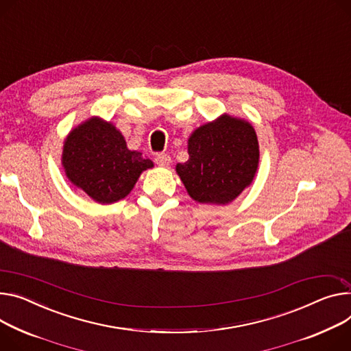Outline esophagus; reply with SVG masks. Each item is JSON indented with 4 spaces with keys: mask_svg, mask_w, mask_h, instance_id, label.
Returning <instances> with one entry per match:
<instances>
[{
    "mask_svg": "<svg viewBox=\"0 0 351 351\" xmlns=\"http://www.w3.org/2000/svg\"><path fill=\"white\" fill-rule=\"evenodd\" d=\"M154 161H156V165L160 166V167H167L171 163V158L167 153H158L154 157Z\"/></svg>",
    "mask_w": 351,
    "mask_h": 351,
    "instance_id": "34e87169",
    "label": "esophagus"
}]
</instances>
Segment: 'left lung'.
<instances>
[{
    "mask_svg": "<svg viewBox=\"0 0 351 351\" xmlns=\"http://www.w3.org/2000/svg\"><path fill=\"white\" fill-rule=\"evenodd\" d=\"M188 158L176 170L186 193L201 204L226 205L247 188L258 167V141L252 123L228 114L195 129Z\"/></svg>",
    "mask_w": 351,
    "mask_h": 351,
    "instance_id": "obj_1",
    "label": "left lung"
}]
</instances>
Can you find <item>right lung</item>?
I'll return each mask as SVG.
<instances>
[{
  "mask_svg": "<svg viewBox=\"0 0 351 351\" xmlns=\"http://www.w3.org/2000/svg\"><path fill=\"white\" fill-rule=\"evenodd\" d=\"M62 165L67 178L99 204L125 198L153 161L129 150L122 133L93 117L74 128L63 145Z\"/></svg>",
  "mask_w": 351,
  "mask_h": 351,
  "instance_id": "obj_1",
  "label": "right lung"
}]
</instances>
